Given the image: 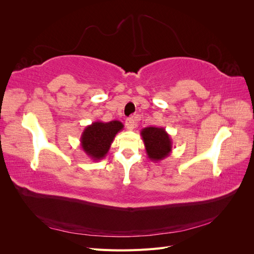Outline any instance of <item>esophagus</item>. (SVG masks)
I'll return each mask as SVG.
<instances>
[{
  "label": "esophagus",
  "instance_id": "obj_1",
  "mask_svg": "<svg viewBox=\"0 0 254 254\" xmlns=\"http://www.w3.org/2000/svg\"><path fill=\"white\" fill-rule=\"evenodd\" d=\"M135 126H136V119H135V117L127 119V121H126V127H127L128 130H133V128Z\"/></svg>",
  "mask_w": 254,
  "mask_h": 254
}]
</instances>
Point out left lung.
Returning <instances> with one entry per match:
<instances>
[{
    "mask_svg": "<svg viewBox=\"0 0 254 254\" xmlns=\"http://www.w3.org/2000/svg\"><path fill=\"white\" fill-rule=\"evenodd\" d=\"M141 135L146 152L152 162L165 159L171 155L173 144L171 136L162 127H145L141 130Z\"/></svg>",
    "mask_w": 254,
    "mask_h": 254,
    "instance_id": "left-lung-1",
    "label": "left lung"
}]
</instances>
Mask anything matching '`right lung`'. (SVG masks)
<instances>
[{"mask_svg":"<svg viewBox=\"0 0 254 254\" xmlns=\"http://www.w3.org/2000/svg\"><path fill=\"white\" fill-rule=\"evenodd\" d=\"M124 128L120 121L105 123L97 121L83 129L80 145L86 155L93 161H99L106 157L110 146L121 130Z\"/></svg>","mask_w":254,"mask_h":254,"instance_id":"obj_1","label":"right lung"}]
</instances>
